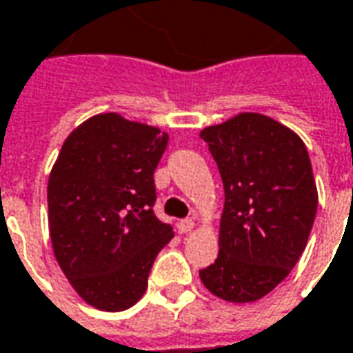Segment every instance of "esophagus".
<instances>
[{
    "instance_id": "1",
    "label": "esophagus",
    "mask_w": 353,
    "mask_h": 353,
    "mask_svg": "<svg viewBox=\"0 0 353 353\" xmlns=\"http://www.w3.org/2000/svg\"><path fill=\"white\" fill-rule=\"evenodd\" d=\"M195 226V222L191 220V218H183V220H179L177 222V230H179V234H187V232H191Z\"/></svg>"
}]
</instances>
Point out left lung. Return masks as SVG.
Instances as JSON below:
<instances>
[{
	"instance_id": "8db88e82",
	"label": "left lung",
	"mask_w": 353,
	"mask_h": 353,
	"mask_svg": "<svg viewBox=\"0 0 353 353\" xmlns=\"http://www.w3.org/2000/svg\"><path fill=\"white\" fill-rule=\"evenodd\" d=\"M201 139L224 183L216 261L199 270L232 303L265 297L290 274L317 214V185L303 141L261 114L205 127Z\"/></svg>"
}]
</instances>
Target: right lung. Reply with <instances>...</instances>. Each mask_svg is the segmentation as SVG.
Here are the masks:
<instances>
[{
  "label": "right lung",
  "mask_w": 353,
  "mask_h": 353,
  "mask_svg": "<svg viewBox=\"0 0 353 353\" xmlns=\"http://www.w3.org/2000/svg\"><path fill=\"white\" fill-rule=\"evenodd\" d=\"M166 146L168 133L117 114L86 119L61 146L48 181L50 237L63 274L92 307L135 305L174 237L152 210Z\"/></svg>",
  "instance_id": "1"
}]
</instances>
